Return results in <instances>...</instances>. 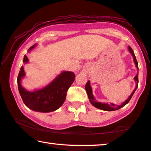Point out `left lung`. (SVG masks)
Returning a JSON list of instances; mask_svg holds the SVG:
<instances>
[{
    "label": "left lung",
    "instance_id": "left-lung-1",
    "mask_svg": "<svg viewBox=\"0 0 151 151\" xmlns=\"http://www.w3.org/2000/svg\"><path fill=\"white\" fill-rule=\"evenodd\" d=\"M128 49H129V51L130 52V53H131V54L132 55V56H133L134 63H135V67L137 69V75H136L135 77H134V80H135V82H136V86H135V89H134L133 91L132 92L131 96H130L129 98H128L127 100L124 101V102L122 103L121 104L115 105V104H113V103H110V104H109L108 103H104V102L102 103V102H98V101L96 100V98H95L93 95L92 88L90 85V81L88 80V81L86 82V84L85 85V89H86V93H87V95H88V100H89L90 102L91 103V104L93 106L96 107V108H98L99 109H101V110H103V111H116V110H118V109H121L122 107L124 106L126 104H128V103H129V102L130 101V100L131 99L132 96H133L134 93H135V91H136V89H137V88L138 86V63L137 62V60H136L135 53H134L133 49H132L131 47H129H129H128Z\"/></svg>",
    "mask_w": 151,
    "mask_h": 151
}]
</instances>
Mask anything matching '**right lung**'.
Masks as SVG:
<instances>
[{
  "mask_svg": "<svg viewBox=\"0 0 151 151\" xmlns=\"http://www.w3.org/2000/svg\"><path fill=\"white\" fill-rule=\"evenodd\" d=\"M36 46L37 44H35L31 47L28 52H30ZM28 63V58L24 55L23 63ZM24 76L25 72L23 66H22L17 79L18 91L22 100L29 109L41 113H49L58 109L65 102L67 91L75 80L73 72L64 71L47 85L29 91L22 87L21 84Z\"/></svg>",
  "mask_w": 151,
  "mask_h": 151,
  "instance_id": "1",
  "label": "right lung"
}]
</instances>
